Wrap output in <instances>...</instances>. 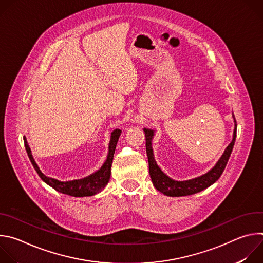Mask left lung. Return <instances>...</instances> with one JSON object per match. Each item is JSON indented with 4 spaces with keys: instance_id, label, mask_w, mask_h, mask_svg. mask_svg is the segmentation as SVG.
<instances>
[{
    "instance_id": "left-lung-1",
    "label": "left lung",
    "mask_w": 263,
    "mask_h": 263,
    "mask_svg": "<svg viewBox=\"0 0 263 263\" xmlns=\"http://www.w3.org/2000/svg\"><path fill=\"white\" fill-rule=\"evenodd\" d=\"M233 119L235 123L233 139L230 142V144L227 146V148L224 149L223 154L221 155L219 160L216 162V164L208 173L200 177H197L195 179L186 180V181L173 180L160 170V167L157 165L155 161L153 148H152V139L154 136V131L151 129L144 128L143 131L145 135V147H146V155L148 160V171L155 189L158 192L168 197H184V196H191V195L200 193L205 189H207V187H209L210 185H212L214 182H216L220 177V175L222 174L224 167H226L234 146L237 125H236L234 116H233Z\"/></svg>"
}]
</instances>
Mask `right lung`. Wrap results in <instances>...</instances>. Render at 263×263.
<instances>
[{"instance_id": "obj_1", "label": "right lung", "mask_w": 263, "mask_h": 263, "mask_svg": "<svg viewBox=\"0 0 263 263\" xmlns=\"http://www.w3.org/2000/svg\"><path fill=\"white\" fill-rule=\"evenodd\" d=\"M121 133H122V130H120V129H116L114 132L111 133V138H110V142H109V152L107 155V159L100 170H98L96 173H93L83 179L66 181V182H61L57 179L45 176L42 173V171L40 170L39 165L36 164L33 156H32L31 149L27 142L26 137H24V142H25L26 151L28 153L31 163L33 164L35 171L37 172V174H39V176L42 178V180L44 182H46L48 185L53 187L55 191H57L61 194L67 195V196L90 197V196H93V195L100 193L109 182L110 175H111L112 160H114L115 151H116L117 143H118Z\"/></svg>"}]
</instances>
